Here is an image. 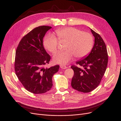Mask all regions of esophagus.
<instances>
[{"instance_id":"34e87169","label":"esophagus","mask_w":121,"mask_h":121,"mask_svg":"<svg viewBox=\"0 0 121 121\" xmlns=\"http://www.w3.org/2000/svg\"><path fill=\"white\" fill-rule=\"evenodd\" d=\"M60 67L61 69H65L66 68H67L68 67L66 66H65V65H60Z\"/></svg>"}]
</instances>
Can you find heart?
<instances>
[{"mask_svg":"<svg viewBox=\"0 0 121 121\" xmlns=\"http://www.w3.org/2000/svg\"><path fill=\"white\" fill-rule=\"evenodd\" d=\"M55 33L59 41L67 43L64 52L55 53L53 57V62L57 64H66L71 61L74 56L82 59L90 53L94 46V38L89 32H83L80 29L68 27L57 29ZM59 41L52 34L47 35L44 39L45 48L52 53L58 49Z\"/></svg>","mask_w":121,"mask_h":121,"instance_id":"b5f03b06","label":"heart"}]
</instances>
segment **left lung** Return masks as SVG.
<instances>
[{"label":"left lung","mask_w":121,"mask_h":121,"mask_svg":"<svg viewBox=\"0 0 121 121\" xmlns=\"http://www.w3.org/2000/svg\"><path fill=\"white\" fill-rule=\"evenodd\" d=\"M95 37L94 46L90 53L85 58L72 65L74 71L71 85L74 89L83 93H89L96 89L100 84L106 69L108 53L103 38L91 29Z\"/></svg>","instance_id":"left-lung-1"}]
</instances>
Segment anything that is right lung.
Segmentation results:
<instances>
[{
  "label": "right lung",
  "mask_w": 121,
  "mask_h": 121,
  "mask_svg": "<svg viewBox=\"0 0 121 121\" xmlns=\"http://www.w3.org/2000/svg\"><path fill=\"white\" fill-rule=\"evenodd\" d=\"M50 26H40L22 37L16 51L15 71L25 89L33 94H43L52 87V78L59 65L49 68L50 56L43 46V38Z\"/></svg>",
  "instance_id": "right-lung-1"
}]
</instances>
